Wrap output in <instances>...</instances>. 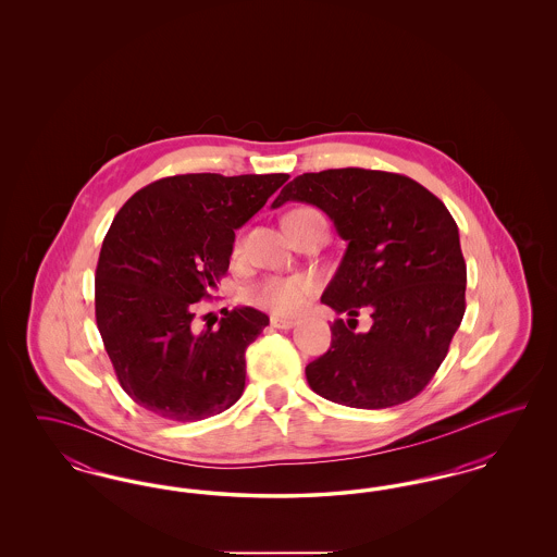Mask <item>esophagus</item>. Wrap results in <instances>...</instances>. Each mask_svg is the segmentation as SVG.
<instances>
[{
	"instance_id": "1",
	"label": "esophagus",
	"mask_w": 557,
	"mask_h": 557,
	"mask_svg": "<svg viewBox=\"0 0 557 557\" xmlns=\"http://www.w3.org/2000/svg\"><path fill=\"white\" fill-rule=\"evenodd\" d=\"M269 321H271V325H273V327H277V330H292V327L298 323L296 319L280 318V315H271Z\"/></svg>"
}]
</instances>
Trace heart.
<instances>
[{"label": "heart", "instance_id": "b5f03b06", "mask_svg": "<svg viewBox=\"0 0 557 557\" xmlns=\"http://www.w3.org/2000/svg\"><path fill=\"white\" fill-rule=\"evenodd\" d=\"M296 212H313V209H296L288 214ZM315 284L309 277L294 275V277H269L263 284L255 286L250 290V300L265 307L273 313L290 315L305 307L309 294L313 292Z\"/></svg>", "mask_w": 557, "mask_h": 557}]
</instances>
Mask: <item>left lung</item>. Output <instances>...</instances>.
Listing matches in <instances>:
<instances>
[{
  "mask_svg": "<svg viewBox=\"0 0 557 557\" xmlns=\"http://www.w3.org/2000/svg\"><path fill=\"white\" fill-rule=\"evenodd\" d=\"M325 212L345 257L321 302L338 315L327 352L307 366L319 397L357 409H386L418 397L449 352L466 313V261L447 207L418 182L386 171L302 173L273 200ZM370 310V333H355Z\"/></svg>",
  "mask_w": 557,
  "mask_h": 557,
  "instance_id": "left-lung-1",
  "label": "left lung"
}]
</instances>
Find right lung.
<instances>
[{"label":"right lung","mask_w":557,"mask_h":557,"mask_svg":"<svg viewBox=\"0 0 557 557\" xmlns=\"http://www.w3.org/2000/svg\"><path fill=\"white\" fill-rule=\"evenodd\" d=\"M288 177L173 175L116 212L96 267V323L123 391L152 416L196 422L242 397L244 352L269 318L238 307L194 332V302L211 298L236 230Z\"/></svg>","instance_id":"add662e5"}]
</instances>
